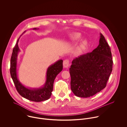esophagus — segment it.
I'll return each mask as SVG.
<instances>
[{
	"label": "esophagus",
	"mask_w": 127,
	"mask_h": 127,
	"mask_svg": "<svg viewBox=\"0 0 127 127\" xmlns=\"http://www.w3.org/2000/svg\"><path fill=\"white\" fill-rule=\"evenodd\" d=\"M69 65V62L68 60H65L63 62V66L64 68H68Z\"/></svg>",
	"instance_id": "obj_1"
}]
</instances>
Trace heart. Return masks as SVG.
<instances>
[{
	"mask_svg": "<svg viewBox=\"0 0 127 127\" xmlns=\"http://www.w3.org/2000/svg\"><path fill=\"white\" fill-rule=\"evenodd\" d=\"M81 37V35L79 33H74L70 36V40L71 41H75L78 40ZM88 46V41L86 40H84L80 43L78 47V52H81L82 51L85 50Z\"/></svg>",
	"mask_w": 127,
	"mask_h": 127,
	"instance_id": "heart-1",
	"label": "heart"
}]
</instances>
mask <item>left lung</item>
<instances>
[{
    "instance_id": "left-lung-1",
    "label": "left lung",
    "mask_w": 127,
    "mask_h": 127,
    "mask_svg": "<svg viewBox=\"0 0 127 127\" xmlns=\"http://www.w3.org/2000/svg\"><path fill=\"white\" fill-rule=\"evenodd\" d=\"M91 52L74 59L69 68L71 89L78 97L87 98L103 90L112 70L111 52L105 37Z\"/></svg>"
}]
</instances>
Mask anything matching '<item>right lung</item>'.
Segmentation results:
<instances>
[{"label": "right lung", "instance_id": "right-lung-1", "mask_svg": "<svg viewBox=\"0 0 127 127\" xmlns=\"http://www.w3.org/2000/svg\"><path fill=\"white\" fill-rule=\"evenodd\" d=\"M37 29H38L33 28V30ZM19 38L14 47L10 63V74L16 89L21 96L30 101L38 102L47 100L50 98L51 95L56 77L63 70V60H58L48 67L46 72V82L43 87L39 88L25 87L19 81L17 72L18 56L20 51L18 46Z\"/></svg>", "mask_w": 127, "mask_h": 127}]
</instances>
